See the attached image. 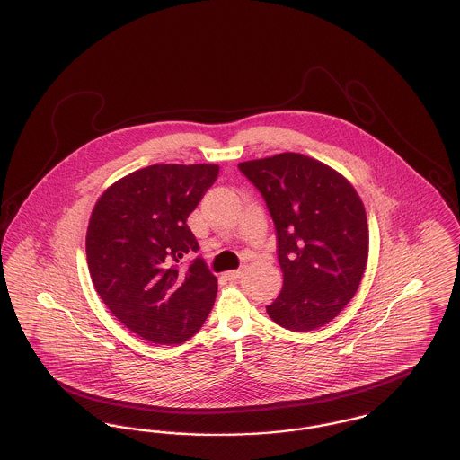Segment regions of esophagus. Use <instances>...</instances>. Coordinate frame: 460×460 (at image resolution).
<instances>
[{
	"label": "esophagus",
	"instance_id": "esophagus-1",
	"mask_svg": "<svg viewBox=\"0 0 460 460\" xmlns=\"http://www.w3.org/2000/svg\"><path fill=\"white\" fill-rule=\"evenodd\" d=\"M224 278L229 279V281H236V279H240L241 278V270L240 269H236V270H227V272L224 274Z\"/></svg>",
	"mask_w": 460,
	"mask_h": 460
}]
</instances>
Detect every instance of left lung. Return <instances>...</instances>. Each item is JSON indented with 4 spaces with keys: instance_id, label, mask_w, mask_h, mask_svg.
Returning a JSON list of instances; mask_svg holds the SVG:
<instances>
[{
    "instance_id": "obj_1",
    "label": "left lung",
    "mask_w": 460,
    "mask_h": 460,
    "mask_svg": "<svg viewBox=\"0 0 460 460\" xmlns=\"http://www.w3.org/2000/svg\"><path fill=\"white\" fill-rule=\"evenodd\" d=\"M238 167L276 226L285 283L267 305L269 317L296 332L328 324L353 298L367 265L362 199L343 175L305 155H274Z\"/></svg>"
}]
</instances>
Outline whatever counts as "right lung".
<instances>
[{
    "mask_svg": "<svg viewBox=\"0 0 460 460\" xmlns=\"http://www.w3.org/2000/svg\"><path fill=\"white\" fill-rule=\"evenodd\" d=\"M219 165L156 164L113 182L98 198L86 234L93 285L110 312L155 345H179L203 326L217 278L197 257L186 220L216 182Z\"/></svg>",
    "mask_w": 460,
    "mask_h": 460,
    "instance_id": "obj_1",
    "label": "right lung"
}]
</instances>
